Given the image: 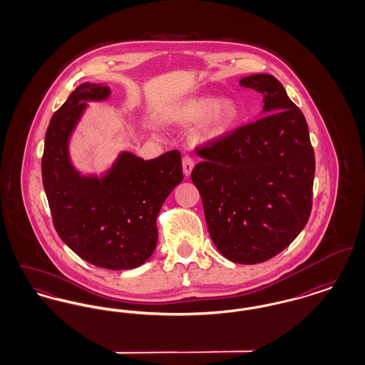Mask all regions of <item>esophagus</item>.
Here are the masks:
<instances>
[{"label": "esophagus", "mask_w": 365, "mask_h": 365, "mask_svg": "<svg viewBox=\"0 0 365 365\" xmlns=\"http://www.w3.org/2000/svg\"><path fill=\"white\" fill-rule=\"evenodd\" d=\"M182 165H183V173L186 176H189L192 171V167H194V160L192 157L185 156L182 158Z\"/></svg>", "instance_id": "34e87169"}]
</instances>
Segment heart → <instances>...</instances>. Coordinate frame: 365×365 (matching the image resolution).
Returning <instances> with one entry per match:
<instances>
[{
    "label": "heart",
    "instance_id": "b5f03b06",
    "mask_svg": "<svg viewBox=\"0 0 365 365\" xmlns=\"http://www.w3.org/2000/svg\"><path fill=\"white\" fill-rule=\"evenodd\" d=\"M175 116L183 122H201V137L217 138L237 122L238 108L230 100L215 101L213 98H197L180 105Z\"/></svg>",
    "mask_w": 365,
    "mask_h": 365
}]
</instances>
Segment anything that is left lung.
Wrapping results in <instances>:
<instances>
[{
    "instance_id": "8db88e82",
    "label": "left lung",
    "mask_w": 365,
    "mask_h": 365,
    "mask_svg": "<svg viewBox=\"0 0 365 365\" xmlns=\"http://www.w3.org/2000/svg\"><path fill=\"white\" fill-rule=\"evenodd\" d=\"M264 96L262 116L197 149L191 171L209 235L230 261L257 264L294 241L312 210L314 153L308 124L278 79L245 76Z\"/></svg>"
}]
</instances>
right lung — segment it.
Segmentation results:
<instances>
[{"instance_id":"right-lung-1","label":"right lung","mask_w":365,"mask_h":365,"mask_svg":"<svg viewBox=\"0 0 365 365\" xmlns=\"http://www.w3.org/2000/svg\"><path fill=\"white\" fill-rule=\"evenodd\" d=\"M109 94L108 86L83 83L54 112L45 135L42 182L63 242L96 267L120 271L137 268L155 252L157 215L183 173L178 150L153 160L123 152L101 178L73 168L71 133L86 101H103Z\"/></svg>"}]
</instances>
